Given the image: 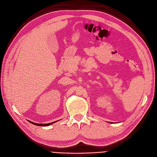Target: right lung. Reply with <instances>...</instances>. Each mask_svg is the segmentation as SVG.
<instances>
[{
    "label": "right lung",
    "mask_w": 157,
    "mask_h": 157,
    "mask_svg": "<svg viewBox=\"0 0 157 157\" xmlns=\"http://www.w3.org/2000/svg\"><path fill=\"white\" fill-rule=\"evenodd\" d=\"M30 123H32V124H34V125H38V126H47V125H50V124H52V123H50V124H36V123H33V122H32V121H30Z\"/></svg>",
    "instance_id": "right-lung-1"
}]
</instances>
